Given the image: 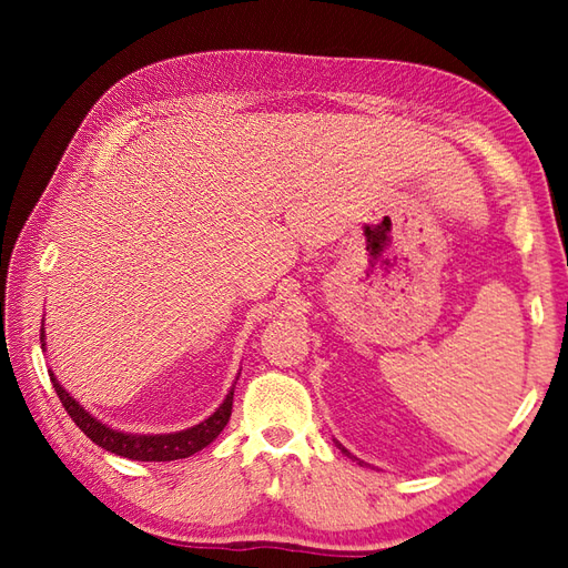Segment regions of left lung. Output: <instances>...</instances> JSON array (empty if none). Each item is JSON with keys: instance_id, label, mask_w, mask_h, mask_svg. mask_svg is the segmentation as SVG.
Returning a JSON list of instances; mask_svg holds the SVG:
<instances>
[{"instance_id": "1", "label": "left lung", "mask_w": 568, "mask_h": 568, "mask_svg": "<svg viewBox=\"0 0 568 568\" xmlns=\"http://www.w3.org/2000/svg\"><path fill=\"white\" fill-rule=\"evenodd\" d=\"M336 446H339V449H342V452H344V454H346V456H352V454H348V452H346V449H344V446H342V444H339V442H336ZM352 458H356V456H352ZM356 462H358V458H356ZM358 464H364V462H358Z\"/></svg>"}]
</instances>
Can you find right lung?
<instances>
[{"label": "right lung", "instance_id": "right-lung-1", "mask_svg": "<svg viewBox=\"0 0 568 568\" xmlns=\"http://www.w3.org/2000/svg\"><path fill=\"white\" fill-rule=\"evenodd\" d=\"M43 327H41V348H45L43 342ZM51 376L53 388L60 397V403L68 409V415L72 422L88 434V439L94 444H100L102 449L112 452L116 456L124 458H134V462H175V458H187L192 454H197L204 446L212 444L216 437H220L222 429L226 427L229 417H232V403H234V388L226 393L224 403L214 409V413L200 422V425L183 429V432H173V434H131V432H119L112 429L110 425H104L98 417H92L88 409H84L75 397H72L63 385L58 383L53 376V371H48Z\"/></svg>", "mask_w": 568, "mask_h": 568}]
</instances>
